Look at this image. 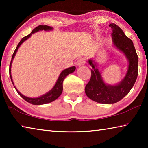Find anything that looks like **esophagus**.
<instances>
[{
    "label": "esophagus",
    "mask_w": 148,
    "mask_h": 148,
    "mask_svg": "<svg viewBox=\"0 0 148 148\" xmlns=\"http://www.w3.org/2000/svg\"><path fill=\"white\" fill-rule=\"evenodd\" d=\"M85 63H86V59H85V58H83V57L79 58L78 60H77L76 62V64L78 66H82V65L84 64Z\"/></svg>",
    "instance_id": "1"
}]
</instances>
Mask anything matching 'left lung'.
<instances>
[{
	"label": "left lung",
	"instance_id": "left-lung-1",
	"mask_svg": "<svg viewBox=\"0 0 148 148\" xmlns=\"http://www.w3.org/2000/svg\"><path fill=\"white\" fill-rule=\"evenodd\" d=\"M112 29L113 44L122 51L129 61L127 72L122 81L115 86H110L104 82L96 62L89 59L92 67L91 76L85 87V92L90 99L101 104H114L129 93L136 82L138 71V57L133 42L125 34L122 29L114 23L109 25Z\"/></svg>",
	"mask_w": 148,
	"mask_h": 148
}]
</instances>
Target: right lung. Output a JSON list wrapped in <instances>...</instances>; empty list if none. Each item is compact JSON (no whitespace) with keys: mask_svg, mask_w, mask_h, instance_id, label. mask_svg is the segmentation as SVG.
I'll list each match as a JSON object with an SVG mask.
<instances>
[{"mask_svg":"<svg viewBox=\"0 0 148 148\" xmlns=\"http://www.w3.org/2000/svg\"><path fill=\"white\" fill-rule=\"evenodd\" d=\"M52 29H53V28L49 26L39 25L38 27H36L34 29L32 30V32L29 35L23 37V38L21 40V41L19 42V43L18 44V45H17V46L16 47V48L14 52L13 56H12V57L10 64L9 73H10V76L12 82V84H13V85H14V82L12 81V75H11V66H12V60L14 59L15 56H16V53L17 51V49L19 48V47L21 46V44L23 43L24 41H25L27 39H28L29 37L31 36V34L34 33V32H38L39 31H42V30H44V31H50V30H52ZM75 69H76V67L72 66L66 69H64V71H62L61 72V74L59 75V77L58 79H57L56 85H55L54 87L52 88V89L50 90V91L48 92H47V93H46L44 95H42L41 97H37V98H29V97L24 96V95H22L21 92L18 91V90L16 89V87L14 86V87L15 89H16L17 93H18L24 100H25L27 102H29V103H31L32 104H34V105H40V104H45L49 103V102H51L54 101L55 100H56L60 96V95H61L62 92V82H63L65 77L68 76L69 74H71L75 71Z\"/></svg>","mask_w":148,"mask_h":148,"instance_id":"add662e5","label":"right lung"}]
</instances>
